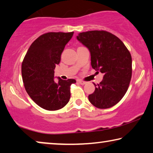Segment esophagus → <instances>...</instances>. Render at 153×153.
Here are the masks:
<instances>
[{
    "instance_id": "esophagus-1",
    "label": "esophagus",
    "mask_w": 153,
    "mask_h": 153,
    "mask_svg": "<svg viewBox=\"0 0 153 153\" xmlns=\"http://www.w3.org/2000/svg\"><path fill=\"white\" fill-rule=\"evenodd\" d=\"M78 81H79V83L81 84V85H85V84H86L87 83V82L86 81H83V80H78Z\"/></svg>"
}]
</instances>
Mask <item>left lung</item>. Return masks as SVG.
<instances>
[{
	"label": "left lung",
	"mask_w": 153,
	"mask_h": 153,
	"mask_svg": "<svg viewBox=\"0 0 153 153\" xmlns=\"http://www.w3.org/2000/svg\"><path fill=\"white\" fill-rule=\"evenodd\" d=\"M76 38L89 49L91 67L104 74L96 85L90 102L99 109L110 108L120 102L127 91L132 75L131 53L118 37L106 30L80 33Z\"/></svg>",
	"instance_id": "obj_1"
}]
</instances>
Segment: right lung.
Wrapping results in <instances>:
<instances>
[{
	"mask_svg": "<svg viewBox=\"0 0 153 153\" xmlns=\"http://www.w3.org/2000/svg\"><path fill=\"white\" fill-rule=\"evenodd\" d=\"M74 32H49L30 46L22 63L25 88L30 98L44 109L55 111L67 105L70 98V85L76 80L54 81V70Z\"/></svg>",
	"mask_w": 153,
	"mask_h": 153,
	"instance_id": "right-lung-1",
	"label": "right lung"
}]
</instances>
